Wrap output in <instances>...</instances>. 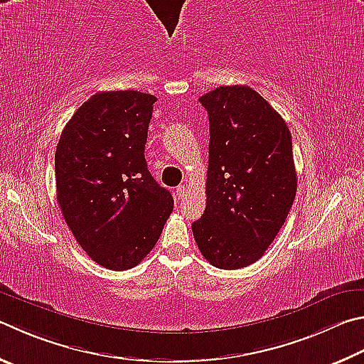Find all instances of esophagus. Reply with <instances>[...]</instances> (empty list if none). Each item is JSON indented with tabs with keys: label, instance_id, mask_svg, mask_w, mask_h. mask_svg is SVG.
Here are the masks:
<instances>
[{
	"label": "esophagus",
	"instance_id": "esophagus-1",
	"mask_svg": "<svg viewBox=\"0 0 364 364\" xmlns=\"http://www.w3.org/2000/svg\"><path fill=\"white\" fill-rule=\"evenodd\" d=\"M175 193H176V199H178V200H181L183 197L186 196V186H184V184H181V186H178V188H176Z\"/></svg>",
	"mask_w": 364,
	"mask_h": 364
}]
</instances>
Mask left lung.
<instances>
[{"instance_id":"8db88e82","label":"left lung","mask_w":364,"mask_h":364,"mask_svg":"<svg viewBox=\"0 0 364 364\" xmlns=\"http://www.w3.org/2000/svg\"><path fill=\"white\" fill-rule=\"evenodd\" d=\"M199 100L210 121L207 207L193 234L211 266L242 269L264 255L294 202L291 134L248 85H223Z\"/></svg>"}]
</instances>
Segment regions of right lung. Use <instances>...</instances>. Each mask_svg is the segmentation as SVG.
Listing matches in <instances>:
<instances>
[{
    "instance_id": "add662e5",
    "label": "right lung",
    "mask_w": 364,
    "mask_h": 364,
    "mask_svg": "<svg viewBox=\"0 0 364 364\" xmlns=\"http://www.w3.org/2000/svg\"><path fill=\"white\" fill-rule=\"evenodd\" d=\"M156 100L136 90L98 92L77 108L57 144L62 215L85 253L111 270L140 264L173 211V197L144 159Z\"/></svg>"
}]
</instances>
